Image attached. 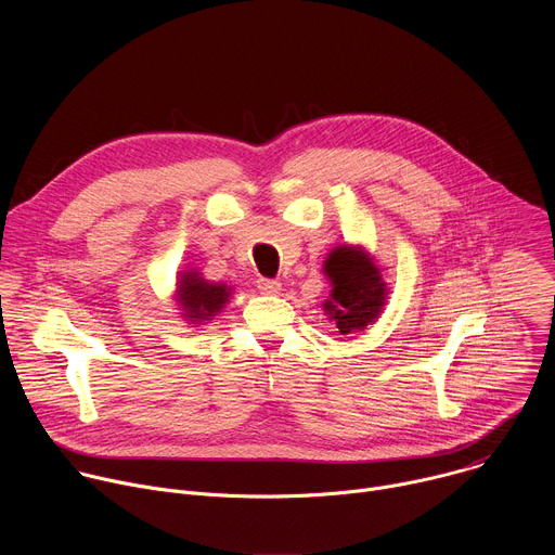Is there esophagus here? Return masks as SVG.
<instances>
[{"instance_id": "obj_1", "label": "esophagus", "mask_w": 555, "mask_h": 555, "mask_svg": "<svg viewBox=\"0 0 555 555\" xmlns=\"http://www.w3.org/2000/svg\"><path fill=\"white\" fill-rule=\"evenodd\" d=\"M257 287H259L263 294H270V296H274V294L281 292V283L274 281V279H259V281H257Z\"/></svg>"}]
</instances>
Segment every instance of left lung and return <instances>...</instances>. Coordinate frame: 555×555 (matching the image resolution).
Instances as JSON below:
<instances>
[{
	"mask_svg": "<svg viewBox=\"0 0 555 555\" xmlns=\"http://www.w3.org/2000/svg\"><path fill=\"white\" fill-rule=\"evenodd\" d=\"M323 272L332 281V294L323 307L343 336L362 332L379 319L388 285L362 246L334 248L323 263Z\"/></svg>",
	"mask_w": 555,
	"mask_h": 555,
	"instance_id": "obj_1",
	"label": "left lung"
}]
</instances>
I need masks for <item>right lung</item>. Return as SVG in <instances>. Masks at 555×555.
<instances>
[{"label":"right lung","instance_id":"obj_1","mask_svg":"<svg viewBox=\"0 0 555 555\" xmlns=\"http://www.w3.org/2000/svg\"><path fill=\"white\" fill-rule=\"evenodd\" d=\"M232 296V285L212 283L202 276L199 270L189 268L178 274L176 300L182 311V319L193 327L210 323L225 307Z\"/></svg>","mask_w":555,"mask_h":555}]
</instances>
